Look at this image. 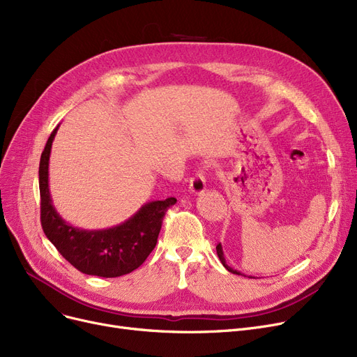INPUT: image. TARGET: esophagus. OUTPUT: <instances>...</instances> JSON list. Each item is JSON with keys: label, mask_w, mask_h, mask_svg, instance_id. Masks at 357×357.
<instances>
[{"label": "esophagus", "mask_w": 357, "mask_h": 357, "mask_svg": "<svg viewBox=\"0 0 357 357\" xmlns=\"http://www.w3.org/2000/svg\"><path fill=\"white\" fill-rule=\"evenodd\" d=\"M189 189L192 193L195 195H202L203 192L206 190V178L202 173H196L192 178H190V184Z\"/></svg>", "instance_id": "1"}]
</instances>
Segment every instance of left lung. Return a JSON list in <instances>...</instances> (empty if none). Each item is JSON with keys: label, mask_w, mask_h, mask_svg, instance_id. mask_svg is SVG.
<instances>
[{"label": "left lung", "mask_w": 357, "mask_h": 357, "mask_svg": "<svg viewBox=\"0 0 357 357\" xmlns=\"http://www.w3.org/2000/svg\"><path fill=\"white\" fill-rule=\"evenodd\" d=\"M216 252H218V257H219L220 263L224 264V267H225L228 271H231V273H234V275H241L238 270H235V268H232L231 266H228V263H227V260H225V256H224L222 245H220V244H218V245H216ZM248 278H252V276H248Z\"/></svg>", "instance_id": "obj_1"}]
</instances>
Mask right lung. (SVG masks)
Here are the masks:
<instances>
[{
	"label": "right lung",
	"mask_w": 357,
	"mask_h": 357,
	"mask_svg": "<svg viewBox=\"0 0 357 357\" xmlns=\"http://www.w3.org/2000/svg\"><path fill=\"white\" fill-rule=\"evenodd\" d=\"M59 125L50 133L39 165L40 220L47 240L81 273L119 278L138 268L154 250L165 211L176 197L146 202L125 222L106 229H82L58 213L49 190L50 149Z\"/></svg>",
	"instance_id": "1"
}]
</instances>
